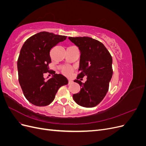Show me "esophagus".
I'll return each mask as SVG.
<instances>
[{"instance_id": "obj_1", "label": "esophagus", "mask_w": 146, "mask_h": 146, "mask_svg": "<svg viewBox=\"0 0 146 146\" xmlns=\"http://www.w3.org/2000/svg\"><path fill=\"white\" fill-rule=\"evenodd\" d=\"M71 83H72V80H68V83H69V84Z\"/></svg>"}]
</instances>
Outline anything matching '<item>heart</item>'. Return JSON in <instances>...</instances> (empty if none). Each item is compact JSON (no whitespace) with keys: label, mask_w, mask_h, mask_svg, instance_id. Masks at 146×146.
<instances>
[{"label":"heart","mask_w":146,"mask_h":146,"mask_svg":"<svg viewBox=\"0 0 146 146\" xmlns=\"http://www.w3.org/2000/svg\"><path fill=\"white\" fill-rule=\"evenodd\" d=\"M62 72L64 75H66V76H69V75L72 74V69L71 68L69 67V66H66V67H64L63 69Z\"/></svg>","instance_id":"1"}]
</instances>
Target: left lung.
Returning <instances> with one entry per match:
<instances>
[{
	"mask_svg": "<svg viewBox=\"0 0 146 146\" xmlns=\"http://www.w3.org/2000/svg\"><path fill=\"white\" fill-rule=\"evenodd\" d=\"M80 51V66L77 80L80 91L73 95L76 102L83 107L92 108L104 99L113 76L112 57L102 43L90 37H69ZM87 76L85 83L81 82ZM80 80H79V79Z\"/></svg>",
	"mask_w": 146,
	"mask_h": 146,
	"instance_id": "1",
	"label": "left lung"
}]
</instances>
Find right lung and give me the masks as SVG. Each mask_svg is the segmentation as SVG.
Instances as JSON below:
<instances>
[{"instance_id": "obj_1", "label": "right lung", "mask_w": 146, "mask_h": 146, "mask_svg": "<svg viewBox=\"0 0 146 146\" xmlns=\"http://www.w3.org/2000/svg\"><path fill=\"white\" fill-rule=\"evenodd\" d=\"M66 38L41 32L27 39L21 48L17 63L19 82L25 98L34 105H49L59 88L68 83L63 75L53 72L48 68L51 48ZM47 72L52 73L53 77L46 81L43 76Z\"/></svg>"}]
</instances>
